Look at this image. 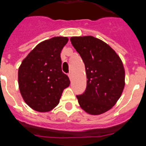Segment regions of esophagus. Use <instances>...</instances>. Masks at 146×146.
I'll return each instance as SVG.
<instances>
[{
    "label": "esophagus",
    "mask_w": 146,
    "mask_h": 146,
    "mask_svg": "<svg viewBox=\"0 0 146 146\" xmlns=\"http://www.w3.org/2000/svg\"><path fill=\"white\" fill-rule=\"evenodd\" d=\"M68 76H69L70 79H72V77H73V73H72V72H70L69 73H68Z\"/></svg>",
    "instance_id": "1"
}]
</instances>
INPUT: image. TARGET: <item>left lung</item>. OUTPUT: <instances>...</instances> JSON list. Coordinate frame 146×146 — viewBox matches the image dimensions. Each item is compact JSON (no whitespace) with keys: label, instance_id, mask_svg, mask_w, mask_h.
Listing matches in <instances>:
<instances>
[{"label":"left lung","instance_id":"left-lung-1","mask_svg":"<svg viewBox=\"0 0 146 146\" xmlns=\"http://www.w3.org/2000/svg\"><path fill=\"white\" fill-rule=\"evenodd\" d=\"M70 41L85 67L87 86L77 95L80 107L101 115L117 103L125 85V71L118 54L107 43L92 36H73Z\"/></svg>","mask_w":146,"mask_h":146}]
</instances>
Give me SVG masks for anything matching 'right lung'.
I'll return each instance as SVG.
<instances>
[{"mask_svg":"<svg viewBox=\"0 0 146 146\" xmlns=\"http://www.w3.org/2000/svg\"><path fill=\"white\" fill-rule=\"evenodd\" d=\"M68 42L54 36L40 42L22 61L18 71L20 93L35 111L48 112L59 104L63 91L70 85L61 70V52Z\"/></svg>","mask_w":146,"mask_h":146,"instance_id":"add662e5","label":"right lung"}]
</instances>
